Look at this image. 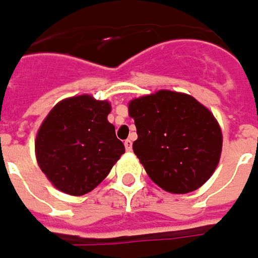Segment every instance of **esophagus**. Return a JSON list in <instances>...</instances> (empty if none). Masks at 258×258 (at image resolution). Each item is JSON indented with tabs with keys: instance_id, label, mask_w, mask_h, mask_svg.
Here are the masks:
<instances>
[{
	"instance_id": "obj_1",
	"label": "esophagus",
	"mask_w": 258,
	"mask_h": 258,
	"mask_svg": "<svg viewBox=\"0 0 258 258\" xmlns=\"http://www.w3.org/2000/svg\"><path fill=\"white\" fill-rule=\"evenodd\" d=\"M124 147H125L127 151H131V150H133V140H131V138L125 140V141H124Z\"/></svg>"
}]
</instances>
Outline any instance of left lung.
<instances>
[{
    "instance_id": "1",
    "label": "left lung",
    "mask_w": 258,
    "mask_h": 258,
    "mask_svg": "<svg viewBox=\"0 0 258 258\" xmlns=\"http://www.w3.org/2000/svg\"><path fill=\"white\" fill-rule=\"evenodd\" d=\"M137 138L133 150L148 176L171 194L202 186L216 169L222 131L213 114L192 96L159 90L128 104Z\"/></svg>"
}]
</instances>
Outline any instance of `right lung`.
<instances>
[{
	"label": "right lung",
	"instance_id": "add662e5",
	"mask_svg": "<svg viewBox=\"0 0 258 258\" xmlns=\"http://www.w3.org/2000/svg\"><path fill=\"white\" fill-rule=\"evenodd\" d=\"M107 101L76 96L57 103L42 122L35 150L42 172L56 188L85 195L106 178L124 154Z\"/></svg>",
	"mask_w": 258,
	"mask_h": 258
}]
</instances>
